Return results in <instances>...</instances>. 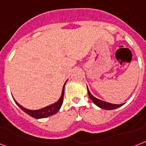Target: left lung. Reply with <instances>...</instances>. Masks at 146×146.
I'll return each instance as SVG.
<instances>
[{"instance_id": "left-lung-1", "label": "left lung", "mask_w": 146, "mask_h": 146, "mask_svg": "<svg viewBox=\"0 0 146 146\" xmlns=\"http://www.w3.org/2000/svg\"><path fill=\"white\" fill-rule=\"evenodd\" d=\"M88 95H89V98H91V100L94 103L95 105H97L99 107L102 108V109H104V110H115V109H117V108L120 107L123 105V104H110V103H107V102L103 101V100H100L98 98H94L92 94L90 93L89 90L88 88Z\"/></svg>"}]
</instances>
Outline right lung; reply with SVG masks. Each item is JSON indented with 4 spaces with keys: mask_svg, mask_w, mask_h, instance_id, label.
I'll use <instances>...</instances> for the list:
<instances>
[{
    "mask_svg": "<svg viewBox=\"0 0 146 146\" xmlns=\"http://www.w3.org/2000/svg\"><path fill=\"white\" fill-rule=\"evenodd\" d=\"M66 83V82H65ZM65 85V84H64ZM64 85L63 87L62 93H61V96L60 99H59L58 101L54 104H52L50 106H46L45 108H42V109H40L38 110H29L28 109H25L24 108L23 106H22L20 104H19L17 102L15 101V104H17L18 106L21 108V110H22L25 112H26L27 114L29 115L30 116L33 117L34 118H46V117H48V116L53 115L56 112H58V110L61 109V105L63 104V100H64Z\"/></svg>",
    "mask_w": 146,
    "mask_h": 146,
    "instance_id": "1",
    "label": "right lung"
}]
</instances>
